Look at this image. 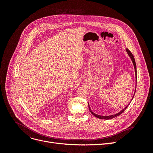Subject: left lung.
Masks as SVG:
<instances>
[{"label":"left lung","mask_w":153,"mask_h":153,"mask_svg":"<svg viewBox=\"0 0 153 153\" xmlns=\"http://www.w3.org/2000/svg\"><path fill=\"white\" fill-rule=\"evenodd\" d=\"M126 52H127L128 55L129 56V57L131 58V61H132V62H133V66H134V68H135V75H136V79H137V68H136V63H135V58H134L133 55V54L131 53V52H130V51H129L128 49H126ZM136 86H137V85H136ZM135 93H134V95H133V98L134 96H135ZM133 98L131 99V101H132ZM129 105V104H128V105L126 106V107H125L124 109H123L121 111H120L119 112H118V113H117V114H115L112 115H107V116H103V115H97V114H94V112H92V111H91V108H90V106H89V104H88V106H89L90 112H91V114H92V115H94V116H95V117H98V118H99V119H110L114 118V117H117V116H119V115L120 114H121L124 112V111L126 109V108L128 107V106Z\"/></svg>","instance_id":"1"}]
</instances>
